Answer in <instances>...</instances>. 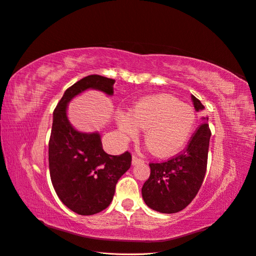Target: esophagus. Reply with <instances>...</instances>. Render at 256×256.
I'll return each instance as SVG.
<instances>
[{
  "instance_id": "esophagus-1",
  "label": "esophagus",
  "mask_w": 256,
  "mask_h": 256,
  "mask_svg": "<svg viewBox=\"0 0 256 256\" xmlns=\"http://www.w3.org/2000/svg\"><path fill=\"white\" fill-rule=\"evenodd\" d=\"M144 162V160L142 158H139L137 155H133V158H132V164H142Z\"/></svg>"
}]
</instances>
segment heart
Masks as SVG:
<instances>
[{
  "label": "heart",
  "instance_id": "heart-1",
  "mask_svg": "<svg viewBox=\"0 0 256 256\" xmlns=\"http://www.w3.org/2000/svg\"><path fill=\"white\" fill-rule=\"evenodd\" d=\"M196 123V114L189 104L167 94L142 98L130 110V120L120 117L118 126L128 138L146 130L144 142L158 158H168L180 152L190 139Z\"/></svg>",
  "mask_w": 256,
  "mask_h": 256
}]
</instances>
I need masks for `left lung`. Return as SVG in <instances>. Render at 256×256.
Returning <instances> with one entry per match:
<instances>
[{
	"label": "left lung",
	"instance_id": "8db88e82",
	"mask_svg": "<svg viewBox=\"0 0 256 256\" xmlns=\"http://www.w3.org/2000/svg\"><path fill=\"white\" fill-rule=\"evenodd\" d=\"M196 112L204 110L200 100L192 96ZM198 126L185 150L164 162H150V176L142 186L144 203L150 208L174 214L190 203L203 183L208 166L210 130L208 118Z\"/></svg>",
	"mask_w": 256,
	"mask_h": 256
}]
</instances>
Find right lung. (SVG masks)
<instances>
[{
	"label": "right lung",
	"instance_id": "add662e5",
	"mask_svg": "<svg viewBox=\"0 0 256 256\" xmlns=\"http://www.w3.org/2000/svg\"><path fill=\"white\" fill-rule=\"evenodd\" d=\"M114 80L88 76L66 90L53 112L48 142V168L53 187L60 201L82 216L94 215L112 200L118 180L130 169V152L110 155L102 148L100 134L82 133L67 117V105L87 89L114 94Z\"/></svg>",
	"mask_w": 256,
	"mask_h": 256
}]
</instances>
